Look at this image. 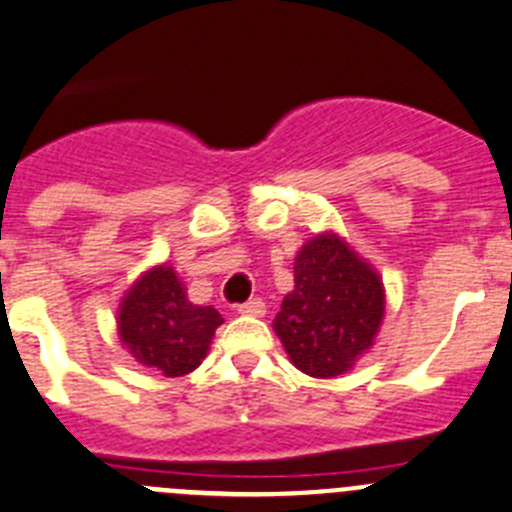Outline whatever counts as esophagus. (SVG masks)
Here are the masks:
<instances>
[{"instance_id": "esophagus-1", "label": "esophagus", "mask_w": 512, "mask_h": 512, "mask_svg": "<svg viewBox=\"0 0 512 512\" xmlns=\"http://www.w3.org/2000/svg\"><path fill=\"white\" fill-rule=\"evenodd\" d=\"M237 310H240V315H252V317H262L265 315V302L260 300V297H252V300H247V302H242L240 307H237Z\"/></svg>"}]
</instances>
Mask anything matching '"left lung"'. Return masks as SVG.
Listing matches in <instances>:
<instances>
[{
    "mask_svg": "<svg viewBox=\"0 0 512 512\" xmlns=\"http://www.w3.org/2000/svg\"><path fill=\"white\" fill-rule=\"evenodd\" d=\"M385 312L377 272L340 237L320 235L295 257V290L275 317L287 355L312 377H337L370 350Z\"/></svg>",
    "mask_w": 512,
    "mask_h": 512,
    "instance_id": "8db88e82",
    "label": "left lung"
}]
</instances>
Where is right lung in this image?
<instances>
[{"instance_id":"right-lung-1","label":"right lung","mask_w":512,"mask_h":512,"mask_svg":"<svg viewBox=\"0 0 512 512\" xmlns=\"http://www.w3.org/2000/svg\"><path fill=\"white\" fill-rule=\"evenodd\" d=\"M220 325V312L192 305L177 272L167 265L137 280L119 307V337L127 350L165 377L195 370Z\"/></svg>"}]
</instances>
